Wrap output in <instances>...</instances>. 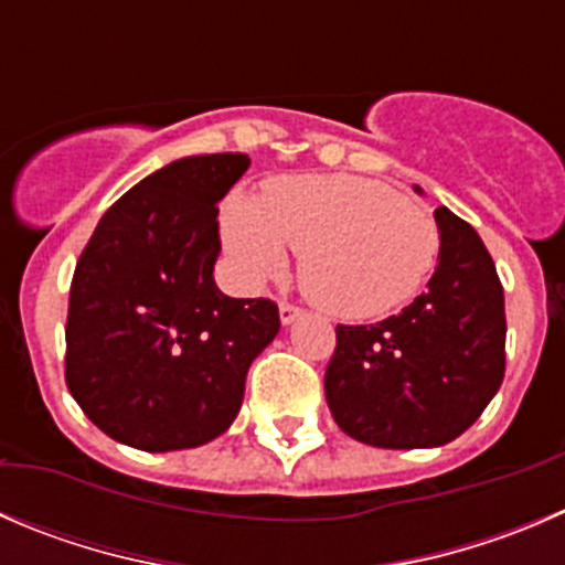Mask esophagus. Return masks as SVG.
<instances>
[{
    "mask_svg": "<svg viewBox=\"0 0 565 565\" xmlns=\"http://www.w3.org/2000/svg\"><path fill=\"white\" fill-rule=\"evenodd\" d=\"M300 315H303V311H300L298 306H292V303L278 306V317H281V326H292V322L298 320Z\"/></svg>",
    "mask_w": 565,
    "mask_h": 565,
    "instance_id": "esophagus-1",
    "label": "esophagus"
}]
</instances>
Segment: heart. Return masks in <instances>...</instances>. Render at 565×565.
I'll list each match as a JSON object with an SVG mask.
<instances>
[{
	"label": "heart",
	"mask_w": 565,
	"mask_h": 565,
	"mask_svg": "<svg viewBox=\"0 0 565 565\" xmlns=\"http://www.w3.org/2000/svg\"><path fill=\"white\" fill-rule=\"evenodd\" d=\"M223 243L248 284L278 278L300 250L303 292L322 311L370 320L408 303L439 259V226L392 188L348 173L273 179L259 204L234 195Z\"/></svg>",
	"instance_id": "1"
}]
</instances>
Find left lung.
Masks as SVG:
<instances>
[{"instance_id": "left-lung-1", "label": "left lung", "mask_w": 565, "mask_h": 565, "mask_svg": "<svg viewBox=\"0 0 565 565\" xmlns=\"http://www.w3.org/2000/svg\"><path fill=\"white\" fill-rule=\"evenodd\" d=\"M434 217L439 265L428 289L375 326L337 328L326 399L361 445H447L472 428L505 377V295L494 259L447 206Z\"/></svg>"}]
</instances>
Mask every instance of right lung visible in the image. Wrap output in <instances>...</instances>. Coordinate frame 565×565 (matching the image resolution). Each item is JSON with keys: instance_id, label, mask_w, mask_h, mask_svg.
Instances as JSON below:
<instances>
[{"instance_id": "add662e5", "label": "right lung", "mask_w": 565, "mask_h": 565, "mask_svg": "<svg viewBox=\"0 0 565 565\" xmlns=\"http://www.w3.org/2000/svg\"><path fill=\"white\" fill-rule=\"evenodd\" d=\"M248 154H199L120 195L76 262L65 383L109 439L190 450L237 419L245 377L276 339L278 306L217 289V204Z\"/></svg>"}]
</instances>
